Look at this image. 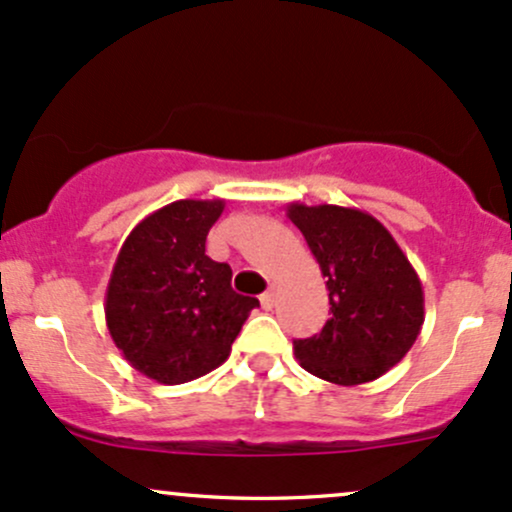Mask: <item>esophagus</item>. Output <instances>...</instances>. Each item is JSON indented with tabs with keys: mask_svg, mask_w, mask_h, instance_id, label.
Listing matches in <instances>:
<instances>
[{
	"mask_svg": "<svg viewBox=\"0 0 512 512\" xmlns=\"http://www.w3.org/2000/svg\"><path fill=\"white\" fill-rule=\"evenodd\" d=\"M260 303H262V308H264V310H272L274 305H276V289L264 291L262 296H260Z\"/></svg>",
	"mask_w": 512,
	"mask_h": 512,
	"instance_id": "34e87169",
	"label": "esophagus"
}]
</instances>
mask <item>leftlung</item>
Masks as SVG:
<instances>
[{"label":"left lung","mask_w":512,"mask_h":512,"mask_svg":"<svg viewBox=\"0 0 512 512\" xmlns=\"http://www.w3.org/2000/svg\"><path fill=\"white\" fill-rule=\"evenodd\" d=\"M296 223L330 291V320L296 339L298 363L334 385H363L407 356L424 325V289L397 240L354 207L291 202Z\"/></svg>","instance_id":"obj_1"}]
</instances>
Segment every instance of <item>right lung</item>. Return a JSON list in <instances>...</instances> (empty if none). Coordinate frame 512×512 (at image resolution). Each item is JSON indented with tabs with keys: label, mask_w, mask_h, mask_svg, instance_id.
Returning <instances> with one entry per match:
<instances>
[{
	"label": "right lung",
	"mask_w": 512,
	"mask_h": 512,
	"mask_svg": "<svg viewBox=\"0 0 512 512\" xmlns=\"http://www.w3.org/2000/svg\"><path fill=\"white\" fill-rule=\"evenodd\" d=\"M223 199H178L132 228L117 255L105 325L129 366L163 385L219 368L260 301L231 286V267L207 255Z\"/></svg>",
	"instance_id": "obj_1"
}]
</instances>
